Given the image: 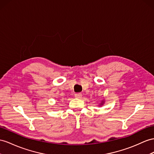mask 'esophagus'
Listing matches in <instances>:
<instances>
[{"label": "esophagus", "mask_w": 154, "mask_h": 154, "mask_svg": "<svg viewBox=\"0 0 154 154\" xmlns=\"http://www.w3.org/2000/svg\"><path fill=\"white\" fill-rule=\"evenodd\" d=\"M82 94L81 93H76L75 94V97L76 98H79V99H81V98L82 97Z\"/></svg>", "instance_id": "1"}]
</instances>
